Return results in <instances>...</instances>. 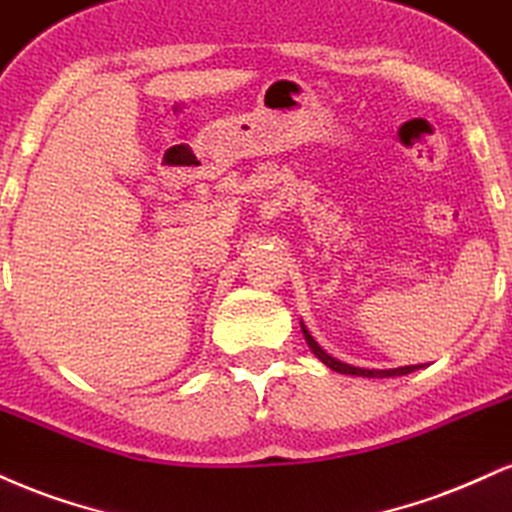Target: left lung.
<instances>
[{"label":"left lung","instance_id":"1","mask_svg":"<svg viewBox=\"0 0 512 512\" xmlns=\"http://www.w3.org/2000/svg\"><path fill=\"white\" fill-rule=\"evenodd\" d=\"M302 333H304V338H306V342H309V347H311V352L316 354L318 359H321L323 364L326 366H330V369L333 371H338V374H347V376H364V378H388V376H405V374H412L414 369H422V364L419 366H400V369H388V371H374V369H357V366H350V364H342V362H338V359H333L330 357V354H326L321 350V347H318V342L311 338L309 335V330L304 328V323H302Z\"/></svg>","mask_w":512,"mask_h":512}]
</instances>
